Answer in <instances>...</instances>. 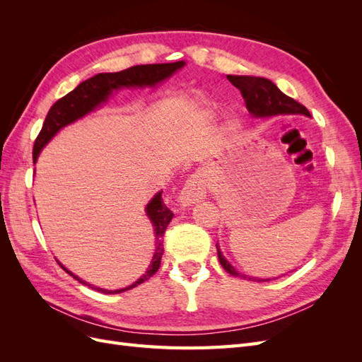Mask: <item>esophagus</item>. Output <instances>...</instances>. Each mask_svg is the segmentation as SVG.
<instances>
[{
	"mask_svg": "<svg viewBox=\"0 0 362 362\" xmlns=\"http://www.w3.org/2000/svg\"><path fill=\"white\" fill-rule=\"evenodd\" d=\"M206 196V181L205 177L198 172L193 173L192 177L185 181L184 187L181 189L180 193V205L181 206H190L196 202H201L202 199H205Z\"/></svg>",
	"mask_w": 362,
	"mask_h": 362,
	"instance_id": "1",
	"label": "esophagus"
}]
</instances>
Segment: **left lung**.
Returning a JSON list of instances; mask_svg holds the SVG:
<instances>
[{
	"label": "left lung",
	"instance_id": "left-lung-1",
	"mask_svg": "<svg viewBox=\"0 0 362 362\" xmlns=\"http://www.w3.org/2000/svg\"><path fill=\"white\" fill-rule=\"evenodd\" d=\"M226 78L231 81L233 86L242 93L247 112L254 117H272L278 115H303V116H311L306 108L294 101L293 98L282 93L275 83H272L267 78H262V76H250V75H228ZM217 247V257L221 261L222 267L233 276L243 278L247 281H255V282H266L270 279H262L245 275V273H240L235 270L229 261L223 257L221 246L216 243Z\"/></svg>",
	"mask_w": 362,
	"mask_h": 362
}]
</instances>
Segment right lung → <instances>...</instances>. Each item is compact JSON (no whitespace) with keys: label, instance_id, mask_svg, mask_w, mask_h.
I'll use <instances>...</instances> for the list:
<instances>
[{"label":"right lung","instance_id":"right-lung-1","mask_svg":"<svg viewBox=\"0 0 362 362\" xmlns=\"http://www.w3.org/2000/svg\"><path fill=\"white\" fill-rule=\"evenodd\" d=\"M185 64V62H175V63H158V64H140V66H133L120 72H107V74H96L92 78L83 81L75 87L72 92H69L66 96H63L54 104L45 117V122L40 129V133L35 141V149H33V163L37 161V157L40 151L45 148L49 140L56 136L62 128L75 122V120L81 119L83 116L89 115L90 112L96 110L98 107H101L104 103H107L108 96H110L115 90L119 89H131V87H154L158 83L168 80L178 69H181ZM161 193L158 192L154 198H152L146 205V216L154 226L156 234V252L154 257L151 259V264L148 270L141 275L134 284L119 290H105L95 287L92 284H87L86 281L80 279L72 272H69L66 267H63L60 262L59 264L63 267V270L69 273L76 281H80L84 286H89L90 288L104 293V294H117L127 291L129 288L137 287L139 284L148 281L154 273L158 270L161 257H163V235L166 231L168 225L170 223L173 213L169 208L164 205Z\"/></svg>","mask_w":362,"mask_h":362}]
</instances>
